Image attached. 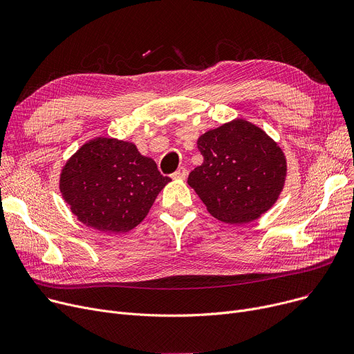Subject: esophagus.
I'll return each instance as SVG.
<instances>
[{"instance_id":"esophagus-1","label":"esophagus","mask_w":354,"mask_h":354,"mask_svg":"<svg viewBox=\"0 0 354 354\" xmlns=\"http://www.w3.org/2000/svg\"><path fill=\"white\" fill-rule=\"evenodd\" d=\"M187 175H188V171L185 169V167H179V169L172 175V178L174 179H185L187 178Z\"/></svg>"}]
</instances>
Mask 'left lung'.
Returning a JSON list of instances; mask_svg holds the SVG:
<instances>
[{
  "label": "left lung",
  "instance_id": "obj_1",
  "mask_svg": "<svg viewBox=\"0 0 354 354\" xmlns=\"http://www.w3.org/2000/svg\"><path fill=\"white\" fill-rule=\"evenodd\" d=\"M196 145L203 163L188 183L214 218L248 224L274 207L286 185L287 159L261 127L238 118L201 135Z\"/></svg>",
  "mask_w": 354,
  "mask_h": 354
}]
</instances>
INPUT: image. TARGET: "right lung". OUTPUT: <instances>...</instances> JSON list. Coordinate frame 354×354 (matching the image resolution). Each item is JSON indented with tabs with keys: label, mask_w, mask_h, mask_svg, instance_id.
<instances>
[{
	"label": "right lung",
	"mask_w": 354,
	"mask_h": 354,
	"mask_svg": "<svg viewBox=\"0 0 354 354\" xmlns=\"http://www.w3.org/2000/svg\"><path fill=\"white\" fill-rule=\"evenodd\" d=\"M169 182L135 143L97 136L64 163L60 192L82 224L118 234L138 227Z\"/></svg>",
	"instance_id": "right-lung-1"
}]
</instances>
